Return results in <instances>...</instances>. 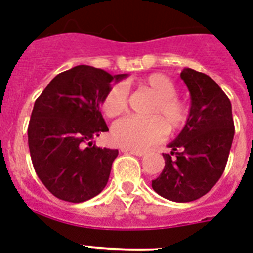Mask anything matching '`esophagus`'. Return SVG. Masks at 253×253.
<instances>
[{"mask_svg": "<svg viewBox=\"0 0 253 253\" xmlns=\"http://www.w3.org/2000/svg\"><path fill=\"white\" fill-rule=\"evenodd\" d=\"M122 152H123V153H130V155L139 156V157L147 155V152H145V151H135V149H126V148H123Z\"/></svg>", "mask_w": 253, "mask_h": 253, "instance_id": "esophagus-1", "label": "esophagus"}]
</instances>
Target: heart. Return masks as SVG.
<instances>
[{
	"label": "heart",
	"mask_w": 253,
	"mask_h": 253,
	"mask_svg": "<svg viewBox=\"0 0 253 253\" xmlns=\"http://www.w3.org/2000/svg\"><path fill=\"white\" fill-rule=\"evenodd\" d=\"M141 87L151 89L156 98L149 110L151 118L126 117L113 125L112 136L117 144L126 149H144L161 141L168 131L180 130L188 120V106L176 97L178 88L168 75L155 73L140 80ZM128 89L125 84L109 88L101 101V109L109 118L126 112Z\"/></svg>",
	"instance_id": "1"
}]
</instances>
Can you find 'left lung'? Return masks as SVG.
I'll list each match as a JSON object with an SVG mask.
<instances>
[{
    "label": "left lung",
    "mask_w": 253,
    "mask_h": 253,
    "mask_svg": "<svg viewBox=\"0 0 253 253\" xmlns=\"http://www.w3.org/2000/svg\"><path fill=\"white\" fill-rule=\"evenodd\" d=\"M180 78L191 96L188 120L164 153L165 168L152 188L176 203L200 199L222 175L234 139L231 102L207 74L183 69Z\"/></svg>",
    "instance_id": "8db88e82"
}]
</instances>
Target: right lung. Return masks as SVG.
Here are the masks:
<instances>
[{
  "label": "right lung",
  "mask_w": 253,
  "mask_h": 253,
  "mask_svg": "<svg viewBox=\"0 0 253 253\" xmlns=\"http://www.w3.org/2000/svg\"><path fill=\"white\" fill-rule=\"evenodd\" d=\"M127 77L79 65L53 78L35 101L28 125L31 160L55 198L83 203L105 188L118 149L98 148L92 139L109 131L100 112L102 98L113 82Z\"/></svg>",
  "instance_id": "add662e5"
}]
</instances>
